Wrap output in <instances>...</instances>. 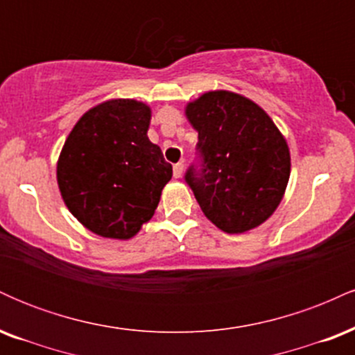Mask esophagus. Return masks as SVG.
Instances as JSON below:
<instances>
[{
	"instance_id": "obj_1",
	"label": "esophagus",
	"mask_w": 355,
	"mask_h": 355,
	"mask_svg": "<svg viewBox=\"0 0 355 355\" xmlns=\"http://www.w3.org/2000/svg\"><path fill=\"white\" fill-rule=\"evenodd\" d=\"M182 175H183V164L182 162H178V164L173 165V177L180 178Z\"/></svg>"
}]
</instances>
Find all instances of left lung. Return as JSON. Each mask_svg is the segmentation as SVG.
<instances>
[{
	"label": "left lung",
	"mask_w": 355,
	"mask_h": 355,
	"mask_svg": "<svg viewBox=\"0 0 355 355\" xmlns=\"http://www.w3.org/2000/svg\"><path fill=\"white\" fill-rule=\"evenodd\" d=\"M198 132V165L185 182L205 217L227 234H242L274 214L291 177L282 133L259 105L217 89L187 105Z\"/></svg>",
	"instance_id": "8db88e82"
}]
</instances>
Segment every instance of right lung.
Returning a JSON list of instances; mask_svg holds the SVG:
<instances>
[{
    "mask_svg": "<svg viewBox=\"0 0 355 355\" xmlns=\"http://www.w3.org/2000/svg\"><path fill=\"white\" fill-rule=\"evenodd\" d=\"M150 118L141 101L110 100L88 110L64 141L56 165L61 197L93 234L132 239L153 217L172 165L148 140Z\"/></svg>",
    "mask_w": 355,
    "mask_h": 355,
    "instance_id": "obj_1",
    "label": "right lung"
}]
</instances>
